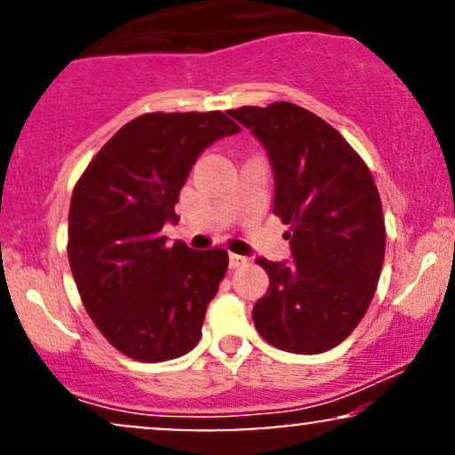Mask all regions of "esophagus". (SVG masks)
<instances>
[{
    "label": "esophagus",
    "instance_id": "1",
    "mask_svg": "<svg viewBox=\"0 0 455 455\" xmlns=\"http://www.w3.org/2000/svg\"><path fill=\"white\" fill-rule=\"evenodd\" d=\"M248 263V259L245 257H242V254H228V267L231 269H237V267H242V265H245Z\"/></svg>",
    "mask_w": 455,
    "mask_h": 455
}]
</instances>
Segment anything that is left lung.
<instances>
[{"label": "left lung", "mask_w": 455, "mask_h": 455, "mask_svg": "<svg viewBox=\"0 0 455 455\" xmlns=\"http://www.w3.org/2000/svg\"><path fill=\"white\" fill-rule=\"evenodd\" d=\"M228 115L267 149L274 213L291 227L293 260L257 259L269 289L254 304V327L282 351L325 353L351 336L377 291L385 259L377 184L342 134L297 104Z\"/></svg>", "instance_id": "left-lung-1"}]
</instances>
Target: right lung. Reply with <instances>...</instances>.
<instances>
[{
    "mask_svg": "<svg viewBox=\"0 0 455 455\" xmlns=\"http://www.w3.org/2000/svg\"><path fill=\"white\" fill-rule=\"evenodd\" d=\"M220 111L145 113L128 122L76 181L68 259L87 315L117 351L166 362L196 347L205 312L227 274V250L169 248L162 227L192 164L239 132Z\"/></svg>",
    "mask_w": 455,
    "mask_h": 455,
    "instance_id": "add662e5",
    "label": "right lung"
}]
</instances>
